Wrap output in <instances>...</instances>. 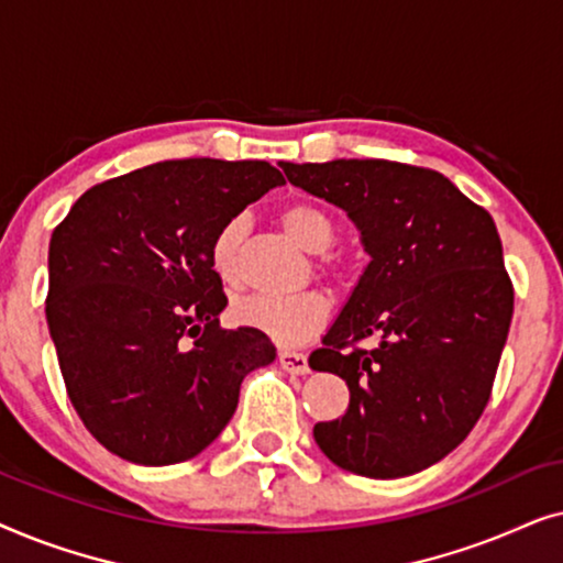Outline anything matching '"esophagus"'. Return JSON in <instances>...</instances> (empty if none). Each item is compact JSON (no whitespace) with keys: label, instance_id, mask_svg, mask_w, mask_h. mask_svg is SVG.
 I'll list each match as a JSON object with an SVG mask.
<instances>
[{"label":"esophagus","instance_id":"esophagus-1","mask_svg":"<svg viewBox=\"0 0 563 563\" xmlns=\"http://www.w3.org/2000/svg\"><path fill=\"white\" fill-rule=\"evenodd\" d=\"M279 366L289 374H307L310 372V364H307V356L299 351H279Z\"/></svg>","mask_w":563,"mask_h":563}]
</instances>
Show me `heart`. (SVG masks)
Instances as JSON below:
<instances>
[{
    "label": "heart",
    "mask_w": 563,
    "mask_h": 563,
    "mask_svg": "<svg viewBox=\"0 0 563 563\" xmlns=\"http://www.w3.org/2000/svg\"><path fill=\"white\" fill-rule=\"evenodd\" d=\"M282 225L302 249L312 253L328 251L338 238V222L330 210L310 202V199H299L289 202L282 210ZM245 220L241 214L222 222L210 243V264L214 274L222 282L238 279V253H241ZM330 276H343L345 268L341 264H325ZM330 314L328 299L320 291H299V295L274 297V295H253L243 297L235 305V318L243 325L256 328L261 333L272 338L279 345H299L307 338H312L318 330L325 325Z\"/></svg>",
    "instance_id": "1"
}]
</instances>
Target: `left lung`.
<instances>
[{"label": "left lung", "mask_w": 563, "mask_h": 563, "mask_svg": "<svg viewBox=\"0 0 563 563\" xmlns=\"http://www.w3.org/2000/svg\"><path fill=\"white\" fill-rule=\"evenodd\" d=\"M282 168L343 207L372 256L310 356L351 391L314 441L345 472L418 474L472 433L492 397L515 305L495 220L433 168L384 158ZM368 334L380 335L374 352L357 345Z\"/></svg>", "instance_id": "left-lung-1"}]
</instances>
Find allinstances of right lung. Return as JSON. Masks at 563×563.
<instances>
[{
	"instance_id": "right-lung-1",
	"label": "right lung",
	"mask_w": 563,
	"mask_h": 563,
	"mask_svg": "<svg viewBox=\"0 0 563 563\" xmlns=\"http://www.w3.org/2000/svg\"><path fill=\"white\" fill-rule=\"evenodd\" d=\"M279 184L268 161H161L95 184L53 230L45 318L74 410L114 456H197L233 418L243 376L274 361L261 330L220 328L210 243Z\"/></svg>"
}]
</instances>
